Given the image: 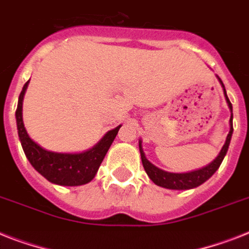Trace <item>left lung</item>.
I'll list each match as a JSON object with an SVG mask.
<instances>
[{"instance_id":"8db88e82","label":"left lung","mask_w":249,"mask_h":249,"mask_svg":"<svg viewBox=\"0 0 249 249\" xmlns=\"http://www.w3.org/2000/svg\"><path fill=\"white\" fill-rule=\"evenodd\" d=\"M217 79H219V77H217ZM219 81H220L221 86H223L224 95H225L228 107H229V109H231V121H229V123H231V131L228 133L223 149H221V151L216 157V159L213 160V161H211L209 165L201 168V169L194 170V172H188V173H170V172H165V170L160 169V168L154 165L153 163H150L149 160L146 159V157H145V154H143L142 145H141V141H140L139 147L140 154H141V160H142L143 169H145V172L147 173L150 179L153 180L157 186L164 187V188H168V190H191V188L198 187L200 184H202L203 182H206V180L219 169V166H220L224 157L227 155L228 147H229V143H231V135H233V107H231V100L228 98L223 81H221L220 79H219Z\"/></svg>"}]
</instances>
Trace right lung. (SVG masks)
<instances>
[{
	"label": "right lung",
	"mask_w": 249,
	"mask_h": 249,
	"mask_svg": "<svg viewBox=\"0 0 249 249\" xmlns=\"http://www.w3.org/2000/svg\"><path fill=\"white\" fill-rule=\"evenodd\" d=\"M29 81H26L18 96L16 109V124L22 150L34 169L51 183L58 186H83L95 177L107 151L116 139L121 126L110 129L92 149L79 154H66L48 151L34 142L26 132L22 122V100Z\"/></svg>",
	"instance_id": "obj_1"
}]
</instances>
